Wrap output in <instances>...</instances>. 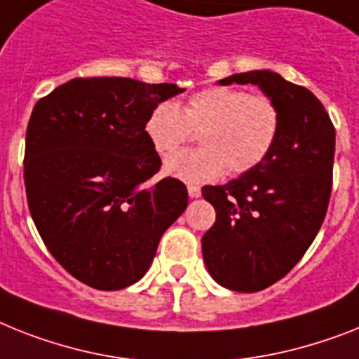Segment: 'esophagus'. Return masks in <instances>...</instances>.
<instances>
[{
	"instance_id": "1",
	"label": "esophagus",
	"mask_w": 359,
	"mask_h": 359,
	"mask_svg": "<svg viewBox=\"0 0 359 359\" xmlns=\"http://www.w3.org/2000/svg\"><path fill=\"white\" fill-rule=\"evenodd\" d=\"M187 191H189V196L191 198H200L201 196V189L196 185H189L187 187Z\"/></svg>"
}]
</instances>
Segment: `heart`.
<instances>
[{"label":"heart","mask_w":359,"mask_h":359,"mask_svg":"<svg viewBox=\"0 0 359 359\" xmlns=\"http://www.w3.org/2000/svg\"><path fill=\"white\" fill-rule=\"evenodd\" d=\"M200 132L203 148L177 152L165 161V174L200 185L226 174L240 176L268 158L280 132V109L268 95H250L231 86H212L187 99L185 106L163 100L144 121V135L159 156L176 152Z\"/></svg>","instance_id":"heart-1"}]
</instances>
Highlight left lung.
I'll use <instances>...</instances> for the list:
<instances>
[{
  "label": "left lung",
  "instance_id": "obj_1",
  "mask_svg": "<svg viewBox=\"0 0 359 359\" xmlns=\"http://www.w3.org/2000/svg\"><path fill=\"white\" fill-rule=\"evenodd\" d=\"M220 86L253 84L280 109V132L259 167L201 189L216 222L201 238L203 262L233 292L268 288L306 253L327 215L336 130L312 91L268 69L236 73Z\"/></svg>",
  "mask_w": 359,
  "mask_h": 359
}]
</instances>
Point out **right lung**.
<instances>
[{
	"label": "right lung",
	"mask_w": 359,
	"mask_h": 359,
	"mask_svg": "<svg viewBox=\"0 0 359 359\" xmlns=\"http://www.w3.org/2000/svg\"><path fill=\"white\" fill-rule=\"evenodd\" d=\"M185 90L126 76L73 79L34 106L25 139L29 211L43 244L80 283L123 290L143 279L189 194L165 177L144 135L150 109Z\"/></svg>",
	"instance_id": "right-lung-1"
}]
</instances>
